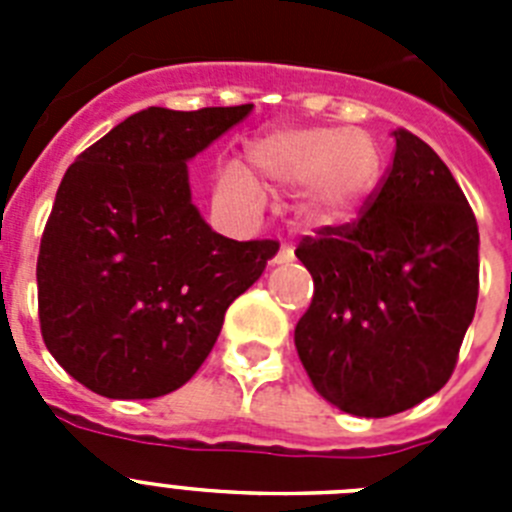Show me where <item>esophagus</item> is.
<instances>
[{"mask_svg":"<svg viewBox=\"0 0 512 512\" xmlns=\"http://www.w3.org/2000/svg\"><path fill=\"white\" fill-rule=\"evenodd\" d=\"M295 259V248L289 246V243H282V248H279V253L271 259V264L279 266V264H289V261Z\"/></svg>","mask_w":512,"mask_h":512,"instance_id":"34e87169","label":"esophagus"}]
</instances>
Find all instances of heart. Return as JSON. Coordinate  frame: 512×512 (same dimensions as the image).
I'll return each mask as SVG.
<instances>
[{"instance_id": "1", "label": "heart", "mask_w": 512, "mask_h": 512, "mask_svg": "<svg viewBox=\"0 0 512 512\" xmlns=\"http://www.w3.org/2000/svg\"><path fill=\"white\" fill-rule=\"evenodd\" d=\"M248 174L225 166L217 194L241 210L259 207V188L297 189V212L307 225L346 223L379 182V153L366 135L343 128L269 130L246 148Z\"/></svg>"}]
</instances>
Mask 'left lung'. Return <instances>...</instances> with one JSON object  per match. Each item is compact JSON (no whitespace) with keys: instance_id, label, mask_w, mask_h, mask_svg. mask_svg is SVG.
I'll use <instances>...</instances> for the list:
<instances>
[{"instance_id":"1","label":"left lung","mask_w":512,"mask_h":512,"mask_svg":"<svg viewBox=\"0 0 512 512\" xmlns=\"http://www.w3.org/2000/svg\"><path fill=\"white\" fill-rule=\"evenodd\" d=\"M392 135V166L359 220L295 251L315 284L297 354L312 387L359 418L402 413L449 382L479 295L467 197L428 143Z\"/></svg>"}]
</instances>
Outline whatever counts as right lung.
<instances>
[{
    "label": "right lung",
    "instance_id": "right-lung-1",
    "mask_svg": "<svg viewBox=\"0 0 512 512\" xmlns=\"http://www.w3.org/2000/svg\"><path fill=\"white\" fill-rule=\"evenodd\" d=\"M251 110L148 107L63 176L38 253L40 333L97 395L151 400L187 384L279 251L215 233L192 205L187 161Z\"/></svg>",
    "mask_w": 512,
    "mask_h": 512
}]
</instances>
